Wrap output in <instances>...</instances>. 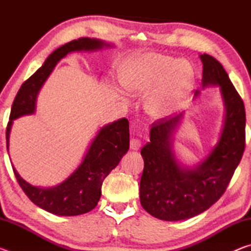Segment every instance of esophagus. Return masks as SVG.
<instances>
[{
	"label": "esophagus",
	"mask_w": 251,
	"mask_h": 251,
	"mask_svg": "<svg viewBox=\"0 0 251 251\" xmlns=\"http://www.w3.org/2000/svg\"><path fill=\"white\" fill-rule=\"evenodd\" d=\"M129 146H130L131 151H138L142 146V141L138 138H131Z\"/></svg>",
	"instance_id": "1"
}]
</instances>
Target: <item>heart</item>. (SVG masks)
I'll use <instances>...</instances> for the list:
<instances>
[{"mask_svg": "<svg viewBox=\"0 0 251 251\" xmlns=\"http://www.w3.org/2000/svg\"><path fill=\"white\" fill-rule=\"evenodd\" d=\"M193 67L185 59L167 55L146 54L125 62L118 71L122 86L135 95H147L160 87L146 103L150 115L156 118L171 114L192 84Z\"/></svg>", "mask_w": 251, "mask_h": 251, "instance_id": "b5f03b06", "label": "heart"}]
</instances>
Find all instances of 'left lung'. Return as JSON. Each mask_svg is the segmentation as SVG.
Returning a JSON list of instances; mask_svg holds the SVG:
<instances>
[{
  "label": "left lung",
  "instance_id": "obj_1",
  "mask_svg": "<svg viewBox=\"0 0 251 251\" xmlns=\"http://www.w3.org/2000/svg\"><path fill=\"white\" fill-rule=\"evenodd\" d=\"M199 57L202 63V85H219L226 106L217 145L196 168H181L171 144L180 114L152 123L151 142L141 151L145 164L139 184L141 203L148 214L167 222L195 217L214 205L226 192L246 146L243 99L217 59L208 54Z\"/></svg>",
  "mask_w": 251,
  "mask_h": 251
}]
</instances>
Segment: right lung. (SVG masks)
<instances>
[{
  "mask_svg": "<svg viewBox=\"0 0 251 251\" xmlns=\"http://www.w3.org/2000/svg\"><path fill=\"white\" fill-rule=\"evenodd\" d=\"M108 44L90 37H79L61 46L46 58L44 64L25 80L16 94L6 126V148L12 123L35 112L36 97L59 59L74 50H100ZM129 148V123L126 118L108 124L93 139L82 164L72 175L53 188L29 185L13 168L14 175L25 195L42 209L58 216H77L96 207L101 195V184Z\"/></svg>",
  "mask_w": 251,
  "mask_h": 251,
  "instance_id": "1",
  "label": "right lung"
}]
</instances>
